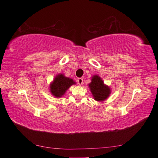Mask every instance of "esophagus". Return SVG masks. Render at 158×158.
<instances>
[{
  "label": "esophagus",
  "instance_id": "esophagus-1",
  "mask_svg": "<svg viewBox=\"0 0 158 158\" xmlns=\"http://www.w3.org/2000/svg\"><path fill=\"white\" fill-rule=\"evenodd\" d=\"M83 81H84V79L82 78H78V79H77V83H78V84L80 85L83 84Z\"/></svg>",
  "mask_w": 158,
  "mask_h": 158
}]
</instances>
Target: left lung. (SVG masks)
I'll return each mask as SVG.
<instances>
[{"label": "left lung", "instance_id": "obj_1", "mask_svg": "<svg viewBox=\"0 0 158 158\" xmlns=\"http://www.w3.org/2000/svg\"><path fill=\"white\" fill-rule=\"evenodd\" d=\"M89 86L94 100L99 102L105 100L111 93L110 88L104 84L102 79L98 75L93 76Z\"/></svg>", "mask_w": 158, "mask_h": 158}]
</instances>
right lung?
I'll use <instances>...</instances> for the list:
<instances>
[{"label": "right lung", "mask_w": 158, "mask_h": 158, "mask_svg": "<svg viewBox=\"0 0 158 158\" xmlns=\"http://www.w3.org/2000/svg\"><path fill=\"white\" fill-rule=\"evenodd\" d=\"M75 84V81L69 77H66L63 74L56 76L53 82L50 84V92L56 98H60L65 94L72 85Z\"/></svg>", "instance_id": "obj_1"}]
</instances>
